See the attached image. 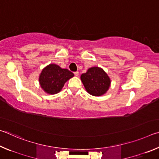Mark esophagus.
<instances>
[{
    "instance_id": "esophagus-1",
    "label": "esophagus",
    "mask_w": 159,
    "mask_h": 159,
    "mask_svg": "<svg viewBox=\"0 0 159 159\" xmlns=\"http://www.w3.org/2000/svg\"><path fill=\"white\" fill-rule=\"evenodd\" d=\"M79 73L78 71H76V72H74V75L76 76H79Z\"/></svg>"
}]
</instances>
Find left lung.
Masks as SVG:
<instances>
[{
    "label": "left lung",
    "instance_id": "1",
    "mask_svg": "<svg viewBox=\"0 0 159 159\" xmlns=\"http://www.w3.org/2000/svg\"><path fill=\"white\" fill-rule=\"evenodd\" d=\"M80 80L90 95L99 97L105 94L111 85V79L103 69L93 66L81 74Z\"/></svg>",
    "mask_w": 159,
    "mask_h": 159
}]
</instances>
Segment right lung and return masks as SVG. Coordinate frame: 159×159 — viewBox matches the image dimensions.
Returning <instances> with one entry per match:
<instances>
[{
  "label": "right lung",
  "instance_id": "1",
  "mask_svg": "<svg viewBox=\"0 0 159 159\" xmlns=\"http://www.w3.org/2000/svg\"><path fill=\"white\" fill-rule=\"evenodd\" d=\"M74 76L67 69H62L55 64H50L42 69L39 80L45 93L55 95L60 93L65 83Z\"/></svg>",
  "mask_w": 159,
  "mask_h": 159
}]
</instances>
